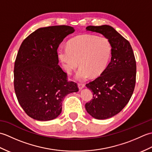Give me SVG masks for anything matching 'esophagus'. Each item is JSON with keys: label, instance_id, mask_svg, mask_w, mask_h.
<instances>
[{"label": "esophagus", "instance_id": "34e87169", "mask_svg": "<svg viewBox=\"0 0 152 152\" xmlns=\"http://www.w3.org/2000/svg\"><path fill=\"white\" fill-rule=\"evenodd\" d=\"M78 88H79V89H80V90H81V89H82L83 88H84V87H85V85H84V84H83V83H78Z\"/></svg>", "mask_w": 152, "mask_h": 152}]
</instances>
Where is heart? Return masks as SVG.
<instances>
[{
	"instance_id": "b5f03b06",
	"label": "heart",
	"mask_w": 152,
	"mask_h": 152,
	"mask_svg": "<svg viewBox=\"0 0 152 152\" xmlns=\"http://www.w3.org/2000/svg\"><path fill=\"white\" fill-rule=\"evenodd\" d=\"M111 53L112 46L107 38L91 34L73 38L66 48H60L58 51L59 59L69 75L79 64L80 68L75 75L78 81L100 75L107 66Z\"/></svg>"
}]
</instances>
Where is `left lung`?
<instances>
[{
	"label": "left lung",
	"instance_id": "obj_1",
	"mask_svg": "<svg viewBox=\"0 0 152 152\" xmlns=\"http://www.w3.org/2000/svg\"><path fill=\"white\" fill-rule=\"evenodd\" d=\"M86 31L102 34L112 46L111 61L101 76L86 87L93 99L85 106L93 118L105 119L120 112L129 101L136 82V61L129 41L110 25L88 26Z\"/></svg>",
	"mask_w": 152,
	"mask_h": 152
}]
</instances>
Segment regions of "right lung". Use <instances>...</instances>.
Masks as SVG:
<instances>
[{"instance_id": "add662e5", "label": "right lung", "mask_w": 152, "mask_h": 152, "mask_svg": "<svg viewBox=\"0 0 152 152\" xmlns=\"http://www.w3.org/2000/svg\"><path fill=\"white\" fill-rule=\"evenodd\" d=\"M67 25L38 28L23 41L14 64V89L19 104L29 117L50 121L59 115L62 102L78 92L76 83L67 82L59 63L57 48L74 33Z\"/></svg>"}]
</instances>
